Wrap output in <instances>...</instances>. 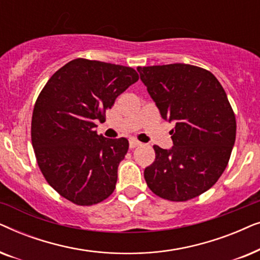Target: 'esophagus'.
<instances>
[{"label": "esophagus", "instance_id": "obj_1", "mask_svg": "<svg viewBox=\"0 0 260 260\" xmlns=\"http://www.w3.org/2000/svg\"><path fill=\"white\" fill-rule=\"evenodd\" d=\"M138 145H141V143L138 141H136V140H130L129 141V147H130V149H134V148H136V147H138Z\"/></svg>", "mask_w": 260, "mask_h": 260}]
</instances>
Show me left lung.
Returning a JSON list of instances; mask_svg holds the SVG:
<instances>
[{"instance_id":"obj_1","label":"left lung","mask_w":260,"mask_h":260,"mask_svg":"<svg viewBox=\"0 0 260 260\" xmlns=\"http://www.w3.org/2000/svg\"><path fill=\"white\" fill-rule=\"evenodd\" d=\"M137 71L162 118L175 124L173 147L154 145L155 161L144 169L148 187L170 201L197 198L221 176L236 142L226 92L209 71L187 63Z\"/></svg>"}]
</instances>
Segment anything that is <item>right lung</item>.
<instances>
[{"mask_svg":"<svg viewBox=\"0 0 260 260\" xmlns=\"http://www.w3.org/2000/svg\"><path fill=\"white\" fill-rule=\"evenodd\" d=\"M138 80L131 67L74 59L51 77L35 103L31 144L45 179L67 200L98 204L116 188L129 141L94 130L95 120Z\"/></svg>","mask_w":260,"mask_h":260,"instance_id":"add662e5","label":"right lung"}]
</instances>
